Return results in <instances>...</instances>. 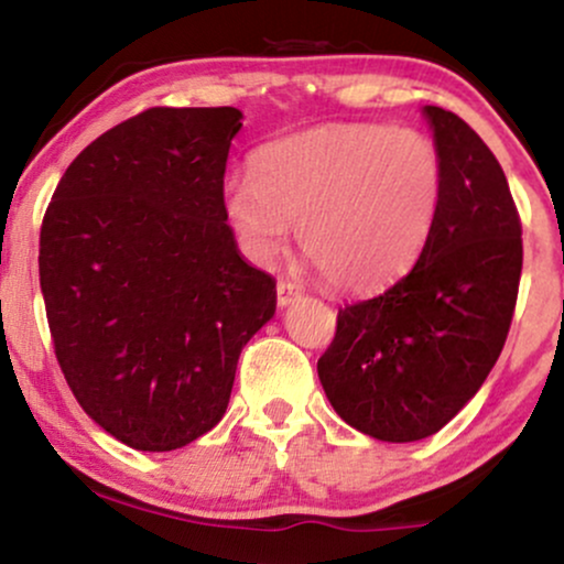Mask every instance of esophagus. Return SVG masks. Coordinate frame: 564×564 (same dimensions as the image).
Returning <instances> with one entry per match:
<instances>
[{"instance_id": "esophagus-1", "label": "esophagus", "mask_w": 564, "mask_h": 564, "mask_svg": "<svg viewBox=\"0 0 564 564\" xmlns=\"http://www.w3.org/2000/svg\"><path fill=\"white\" fill-rule=\"evenodd\" d=\"M275 294H278V304H281V307H286V304L300 300L302 289L296 286V283H291V281H278Z\"/></svg>"}]
</instances>
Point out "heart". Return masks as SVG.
<instances>
[{
  "label": "heart",
  "instance_id": "obj_1",
  "mask_svg": "<svg viewBox=\"0 0 564 564\" xmlns=\"http://www.w3.org/2000/svg\"><path fill=\"white\" fill-rule=\"evenodd\" d=\"M443 196L430 134L339 121L262 145L251 172L225 180L223 206L254 260H273L296 223L302 254L326 283L371 291L424 249Z\"/></svg>",
  "mask_w": 564,
  "mask_h": 564
}]
</instances>
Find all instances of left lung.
Segmentation results:
<instances>
[{
	"label": "left lung",
	"mask_w": 564,
	"mask_h": 564,
	"mask_svg": "<svg viewBox=\"0 0 564 564\" xmlns=\"http://www.w3.org/2000/svg\"><path fill=\"white\" fill-rule=\"evenodd\" d=\"M443 196L411 273L336 313L318 360L334 411L364 435L413 443L475 398L507 341L522 273V223L507 174L467 121L426 106Z\"/></svg>",
	"instance_id": "left-lung-1"
}]
</instances>
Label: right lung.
<instances>
[{"instance_id":"add662e5","label":"right lung","mask_w":564,"mask_h":564,"mask_svg":"<svg viewBox=\"0 0 564 564\" xmlns=\"http://www.w3.org/2000/svg\"><path fill=\"white\" fill-rule=\"evenodd\" d=\"M238 108H148L70 161L39 236V283L70 392L134 451H174L228 408L275 281L223 206Z\"/></svg>"}]
</instances>
